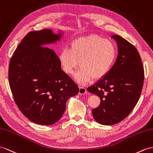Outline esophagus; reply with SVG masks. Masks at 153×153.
<instances>
[{
  "instance_id": "esophagus-1",
  "label": "esophagus",
  "mask_w": 153,
  "mask_h": 153,
  "mask_svg": "<svg viewBox=\"0 0 153 153\" xmlns=\"http://www.w3.org/2000/svg\"><path fill=\"white\" fill-rule=\"evenodd\" d=\"M86 92H87V90L85 88H84V87H80L79 88V94L84 95L85 94H86Z\"/></svg>"
}]
</instances>
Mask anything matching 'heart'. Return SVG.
<instances>
[{"label": "heart", "instance_id": "1", "mask_svg": "<svg viewBox=\"0 0 153 153\" xmlns=\"http://www.w3.org/2000/svg\"><path fill=\"white\" fill-rule=\"evenodd\" d=\"M117 56V48L110 40L97 35H90L73 40L69 48H64L58 56L63 71L73 74L80 68L75 80L81 84L99 80L109 73Z\"/></svg>", "mask_w": 153, "mask_h": 153}]
</instances>
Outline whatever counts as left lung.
<instances>
[{
	"instance_id": "8db88e82",
	"label": "left lung",
	"mask_w": 153,
	"mask_h": 153,
	"mask_svg": "<svg viewBox=\"0 0 153 153\" xmlns=\"http://www.w3.org/2000/svg\"><path fill=\"white\" fill-rule=\"evenodd\" d=\"M111 38L118 46L116 61L105 76L88 88L100 99L92 115L104 125L118 123L128 116L140 99L144 80L143 66L136 48L120 36Z\"/></svg>"
}]
</instances>
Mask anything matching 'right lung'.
<instances>
[{"mask_svg": "<svg viewBox=\"0 0 153 153\" xmlns=\"http://www.w3.org/2000/svg\"><path fill=\"white\" fill-rule=\"evenodd\" d=\"M62 36L50 29L30 32L10 62L9 84L15 102L25 117L39 125L57 122L64 113L67 100L79 91L62 70L54 51L42 46L56 42Z\"/></svg>", "mask_w": 153, "mask_h": 153, "instance_id": "right-lung-1", "label": "right lung"}]
</instances>
